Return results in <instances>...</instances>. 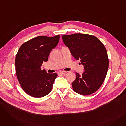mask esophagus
I'll return each mask as SVG.
<instances>
[{
	"mask_svg": "<svg viewBox=\"0 0 126 126\" xmlns=\"http://www.w3.org/2000/svg\"><path fill=\"white\" fill-rule=\"evenodd\" d=\"M66 72H67V71H61L60 72V74L64 75V74H65L66 73Z\"/></svg>",
	"mask_w": 126,
	"mask_h": 126,
	"instance_id": "obj_1",
	"label": "esophagus"
}]
</instances>
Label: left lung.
<instances>
[{
  "instance_id": "left-lung-1",
  "label": "left lung",
  "mask_w": 126,
  "mask_h": 126,
  "mask_svg": "<svg viewBox=\"0 0 126 126\" xmlns=\"http://www.w3.org/2000/svg\"><path fill=\"white\" fill-rule=\"evenodd\" d=\"M62 38L71 55L84 65L82 75L76 72L73 90L83 95L94 93L101 87L107 73L109 60L105 46L96 37L88 34H74Z\"/></svg>"
}]
</instances>
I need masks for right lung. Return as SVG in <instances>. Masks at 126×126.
Masks as SVG:
<instances>
[{"label":"right lung","instance_id":"1","mask_svg":"<svg viewBox=\"0 0 126 126\" xmlns=\"http://www.w3.org/2000/svg\"><path fill=\"white\" fill-rule=\"evenodd\" d=\"M60 36H41L24 43L15 58V70L22 89L30 96L40 98L49 94L57 74L41 69L42 63L47 61L50 51L59 41Z\"/></svg>","mask_w":126,"mask_h":126}]
</instances>
